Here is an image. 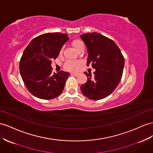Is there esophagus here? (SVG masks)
I'll return each mask as SVG.
<instances>
[{
    "label": "esophagus",
    "mask_w": 153,
    "mask_h": 153,
    "mask_svg": "<svg viewBox=\"0 0 153 153\" xmlns=\"http://www.w3.org/2000/svg\"><path fill=\"white\" fill-rule=\"evenodd\" d=\"M71 75H73V76H78V73H71Z\"/></svg>",
    "instance_id": "1"
}]
</instances>
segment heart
<instances>
[{
  "instance_id": "obj_1",
  "label": "heart",
  "mask_w": 153,
  "mask_h": 153,
  "mask_svg": "<svg viewBox=\"0 0 153 153\" xmlns=\"http://www.w3.org/2000/svg\"><path fill=\"white\" fill-rule=\"evenodd\" d=\"M72 46L77 51L82 48H84V44L80 40H75L72 42ZM82 62L80 60H68L64 64V68L69 71H76L82 65Z\"/></svg>"
}]
</instances>
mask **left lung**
<instances>
[{
	"label": "left lung",
	"instance_id": "obj_1",
	"mask_svg": "<svg viewBox=\"0 0 153 153\" xmlns=\"http://www.w3.org/2000/svg\"><path fill=\"white\" fill-rule=\"evenodd\" d=\"M85 44L88 56L87 65L92 64L95 71L84 73L86 83L80 86L82 94L94 100H101L112 93L122 76L124 58L113 40L98 33L80 35Z\"/></svg>",
	"mask_w": 153,
	"mask_h": 153
}]
</instances>
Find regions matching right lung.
I'll return each instance as SVG.
<instances>
[{"label": "right lung", "instance_id": "right-lung-1", "mask_svg": "<svg viewBox=\"0 0 153 153\" xmlns=\"http://www.w3.org/2000/svg\"><path fill=\"white\" fill-rule=\"evenodd\" d=\"M69 40L66 33H49L33 39L24 51L20 61V73L33 95L50 100L63 91L69 73H53L51 60L56 59Z\"/></svg>", "mask_w": 153, "mask_h": 153}]
</instances>
